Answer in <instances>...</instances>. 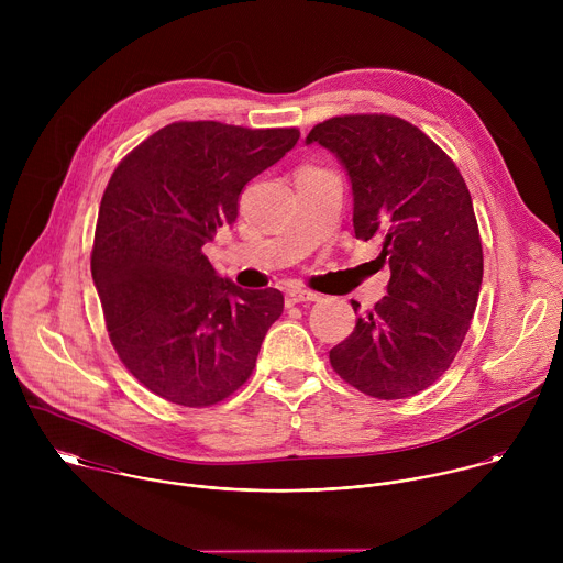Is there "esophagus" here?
I'll return each instance as SVG.
<instances>
[{
    "mask_svg": "<svg viewBox=\"0 0 563 563\" xmlns=\"http://www.w3.org/2000/svg\"><path fill=\"white\" fill-rule=\"evenodd\" d=\"M285 300H287V305H298V302H316V300H318V294H313V291H307V289H287V294H285Z\"/></svg>",
    "mask_w": 563,
    "mask_h": 563,
    "instance_id": "obj_1",
    "label": "esophagus"
}]
</instances>
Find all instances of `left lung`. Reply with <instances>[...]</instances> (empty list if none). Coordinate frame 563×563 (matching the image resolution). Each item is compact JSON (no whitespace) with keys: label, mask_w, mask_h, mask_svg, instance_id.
<instances>
[{"label":"left lung","mask_w":563,"mask_h":563,"mask_svg":"<svg viewBox=\"0 0 563 563\" xmlns=\"http://www.w3.org/2000/svg\"><path fill=\"white\" fill-rule=\"evenodd\" d=\"M339 155L354 194V233L380 238L387 296L330 350L334 372L358 391L408 398L434 385L470 330L484 247L465 180L419 126L387 113L336 115L307 144ZM354 313L361 309L352 300Z\"/></svg>","instance_id":"left-lung-1"}]
</instances>
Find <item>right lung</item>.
I'll use <instances>...</instances> for the list:
<instances>
[{"instance_id":"obj_1","label":"right lung","mask_w":563,"mask_h":563,"mask_svg":"<svg viewBox=\"0 0 563 563\" xmlns=\"http://www.w3.org/2000/svg\"><path fill=\"white\" fill-rule=\"evenodd\" d=\"M298 137L296 126L174 122L126 153L104 189L91 274L107 332L124 367L169 404L229 398L283 313L278 289L218 278L202 247L235 222L243 187Z\"/></svg>"}]
</instances>
